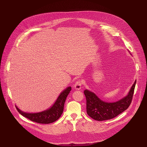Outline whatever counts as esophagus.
<instances>
[{"label":"esophagus","mask_w":147,"mask_h":147,"mask_svg":"<svg viewBox=\"0 0 147 147\" xmlns=\"http://www.w3.org/2000/svg\"><path fill=\"white\" fill-rule=\"evenodd\" d=\"M82 80H77L76 82V83H75V84H74V88L76 89V90H80L81 89V86H82Z\"/></svg>","instance_id":"1"}]
</instances>
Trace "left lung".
<instances>
[{
  "label": "left lung",
  "instance_id": "left-lung-1",
  "mask_svg": "<svg viewBox=\"0 0 147 147\" xmlns=\"http://www.w3.org/2000/svg\"><path fill=\"white\" fill-rule=\"evenodd\" d=\"M136 80L127 96L120 100L108 103L99 98L93 92L86 90L84 91L86 98L87 113L89 116L95 120L103 121L113 119L126 110L132 101Z\"/></svg>",
  "mask_w": 147,
  "mask_h": 147
}]
</instances>
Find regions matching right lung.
<instances>
[{
  "instance_id": "obj_1",
  "label": "right lung",
  "mask_w": 147,
  "mask_h": 147,
  "mask_svg": "<svg viewBox=\"0 0 147 147\" xmlns=\"http://www.w3.org/2000/svg\"><path fill=\"white\" fill-rule=\"evenodd\" d=\"M71 90V88L69 87L63 91L59 96L53 105L50 109L44 112L36 113H28L22 112L17 107H16L21 115L32 121L42 124L51 123L57 120L61 116L63 112L66 98Z\"/></svg>"
}]
</instances>
